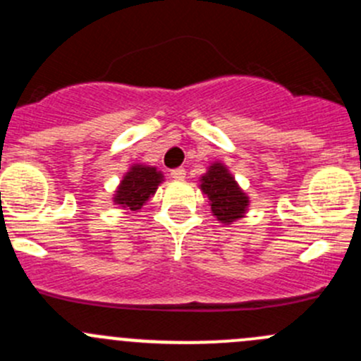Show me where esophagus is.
Wrapping results in <instances>:
<instances>
[{
  "label": "esophagus",
  "mask_w": 361,
  "mask_h": 361,
  "mask_svg": "<svg viewBox=\"0 0 361 361\" xmlns=\"http://www.w3.org/2000/svg\"><path fill=\"white\" fill-rule=\"evenodd\" d=\"M185 169L183 167H176V169L171 171V178H174V180H185Z\"/></svg>",
  "instance_id": "obj_1"
}]
</instances>
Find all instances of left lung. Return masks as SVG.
I'll list each match as a JSON object with an SVG mask.
<instances>
[{
    "mask_svg": "<svg viewBox=\"0 0 361 361\" xmlns=\"http://www.w3.org/2000/svg\"><path fill=\"white\" fill-rule=\"evenodd\" d=\"M201 190L207 195L211 211L221 224H232L246 213L248 195L239 188L224 164H211L209 171L201 178Z\"/></svg>",
    "mask_w": 361,
    "mask_h": 361,
    "instance_id": "obj_1",
    "label": "left lung"
}]
</instances>
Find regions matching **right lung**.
I'll use <instances>...</instances> for the list:
<instances>
[{
	"label": "right lung",
	"instance_id": "obj_1",
	"mask_svg": "<svg viewBox=\"0 0 361 361\" xmlns=\"http://www.w3.org/2000/svg\"><path fill=\"white\" fill-rule=\"evenodd\" d=\"M162 181V173L155 167L136 164L126 173L123 180L120 181L113 201L127 207L129 211H137L147 204L148 199L155 194L159 183Z\"/></svg>",
	"mask_w": 361,
	"mask_h": 361
}]
</instances>
